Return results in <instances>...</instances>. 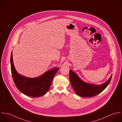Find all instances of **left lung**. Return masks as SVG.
<instances>
[{
  "label": "left lung",
  "instance_id": "obj_1",
  "mask_svg": "<svg viewBox=\"0 0 122 122\" xmlns=\"http://www.w3.org/2000/svg\"><path fill=\"white\" fill-rule=\"evenodd\" d=\"M112 76L105 83L97 85L84 82L76 73L71 70L69 71V78L71 85L76 95L82 97H92L101 93L109 85Z\"/></svg>",
  "mask_w": 122,
  "mask_h": 122
}]
</instances>
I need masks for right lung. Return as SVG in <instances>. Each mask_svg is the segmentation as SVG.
<instances>
[{"mask_svg": "<svg viewBox=\"0 0 122 122\" xmlns=\"http://www.w3.org/2000/svg\"><path fill=\"white\" fill-rule=\"evenodd\" d=\"M12 77L17 88L25 95L37 97L46 94L48 91L53 78L59 68L50 69L36 78L25 77L18 74L14 66L12 52L10 57Z\"/></svg>", "mask_w": 122, "mask_h": 122, "instance_id": "right-lung-1", "label": "right lung"}]
</instances>
